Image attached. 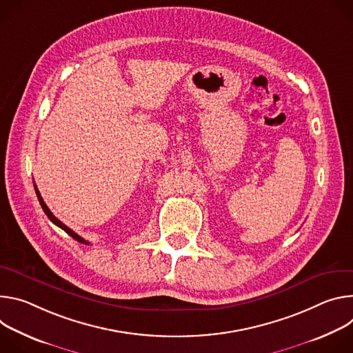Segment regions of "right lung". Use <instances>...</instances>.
<instances>
[{
  "mask_svg": "<svg viewBox=\"0 0 353 353\" xmlns=\"http://www.w3.org/2000/svg\"><path fill=\"white\" fill-rule=\"evenodd\" d=\"M34 190H36V194H37V199H39V203H41V206H42V209H43V212L46 213V216L50 219V221H53L57 227H60L61 230H64L67 234H68V236H71L74 240H77L78 243H83V244H90L88 241H85L83 237H80V236H78V234H75L71 228H68L65 224H63L52 212H50V209L46 206V203L43 202V199H42V196H41V193H39V190H37V188H36V185H34Z\"/></svg>",
  "mask_w": 353,
  "mask_h": 353,
  "instance_id": "obj_1",
  "label": "right lung"
}]
</instances>
